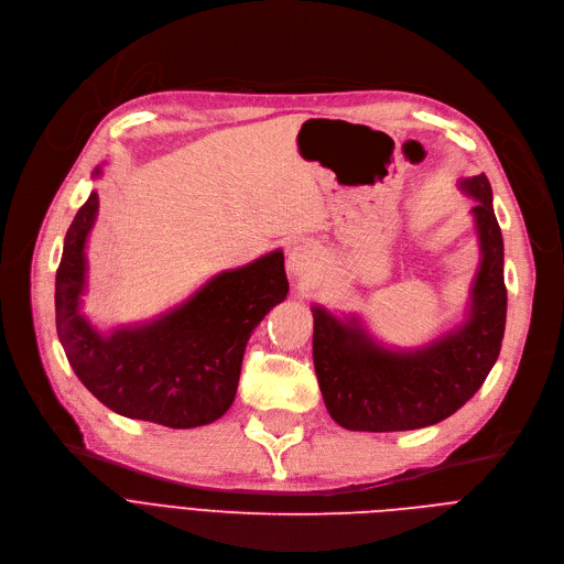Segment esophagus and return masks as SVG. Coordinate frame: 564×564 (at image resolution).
<instances>
[{"mask_svg": "<svg viewBox=\"0 0 564 564\" xmlns=\"http://www.w3.org/2000/svg\"><path fill=\"white\" fill-rule=\"evenodd\" d=\"M315 262H317L315 249L311 245H297L288 253V272L292 276H306L308 272L315 270Z\"/></svg>", "mask_w": 564, "mask_h": 564, "instance_id": "34e87169", "label": "esophagus"}]
</instances>
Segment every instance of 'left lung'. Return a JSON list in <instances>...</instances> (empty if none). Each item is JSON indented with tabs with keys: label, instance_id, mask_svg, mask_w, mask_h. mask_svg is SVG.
I'll list each match as a JSON object with an SVG mask.
<instances>
[{
	"label": "left lung",
	"instance_id": "1",
	"mask_svg": "<svg viewBox=\"0 0 564 564\" xmlns=\"http://www.w3.org/2000/svg\"><path fill=\"white\" fill-rule=\"evenodd\" d=\"M459 187L476 198L473 219L480 267L470 285L466 322L425 347L379 345L359 317H336L313 306V364L332 419L354 432H402L453 416L485 383L506 334L508 290L502 279V235L487 175Z\"/></svg>",
	"mask_w": 564,
	"mask_h": 564
}]
</instances>
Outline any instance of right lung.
Here are the masks:
<instances>
[{"label":"right lung","instance_id":"1","mask_svg":"<svg viewBox=\"0 0 564 564\" xmlns=\"http://www.w3.org/2000/svg\"><path fill=\"white\" fill-rule=\"evenodd\" d=\"M96 217L98 194L91 192L66 232L56 270V334L68 364L88 391L126 419L173 430L215 423L235 400L249 336L288 294L281 249L213 276L151 322L100 334L82 315L84 249Z\"/></svg>","mask_w":564,"mask_h":564}]
</instances>
